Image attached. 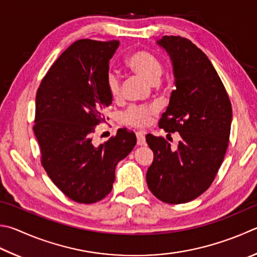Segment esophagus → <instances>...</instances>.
Here are the masks:
<instances>
[{
  "instance_id": "esophagus-1",
  "label": "esophagus",
  "mask_w": 257,
  "mask_h": 257,
  "mask_svg": "<svg viewBox=\"0 0 257 257\" xmlns=\"http://www.w3.org/2000/svg\"><path fill=\"white\" fill-rule=\"evenodd\" d=\"M136 135H137V144L139 145V146H143V145L146 144V139H145L144 132H138Z\"/></svg>"
}]
</instances>
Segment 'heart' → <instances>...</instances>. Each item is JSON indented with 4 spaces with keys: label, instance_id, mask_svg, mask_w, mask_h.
I'll return each instance as SVG.
<instances>
[{
    "label": "heart",
    "instance_id": "obj_1",
    "mask_svg": "<svg viewBox=\"0 0 257 257\" xmlns=\"http://www.w3.org/2000/svg\"><path fill=\"white\" fill-rule=\"evenodd\" d=\"M127 66L138 75L151 83H156L162 75L163 66L156 56L145 50L135 51L127 58ZM106 88L109 94L114 101L121 99V85L120 80L115 74L110 73L106 77ZM155 104H133L128 106L121 114V119L124 123L135 125V127H144L151 122L152 115L156 112Z\"/></svg>",
    "mask_w": 257,
    "mask_h": 257
}]
</instances>
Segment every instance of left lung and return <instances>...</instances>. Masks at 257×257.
<instances>
[{"instance_id":"obj_1","label":"left lung","mask_w":257,"mask_h":257,"mask_svg":"<svg viewBox=\"0 0 257 257\" xmlns=\"http://www.w3.org/2000/svg\"><path fill=\"white\" fill-rule=\"evenodd\" d=\"M157 44L171 56L175 88L158 125L169 135L177 132V148L163 137L147 135L154 153L146 181L161 201H192L216 177L229 144L231 103L211 62L192 41L164 36Z\"/></svg>"}]
</instances>
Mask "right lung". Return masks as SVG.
Returning a JSON list of instances; mask_svg holds the SVG:
<instances>
[{"label": "right lung", "instance_id": "obj_1", "mask_svg": "<svg viewBox=\"0 0 257 257\" xmlns=\"http://www.w3.org/2000/svg\"><path fill=\"white\" fill-rule=\"evenodd\" d=\"M119 41L81 39L51 65L36 95L34 133L41 165L62 192L78 203L108 195L115 166L133 151L136 135L125 128L94 146L92 135L112 103L106 88L109 60Z\"/></svg>", "mask_w": 257, "mask_h": 257}]
</instances>
